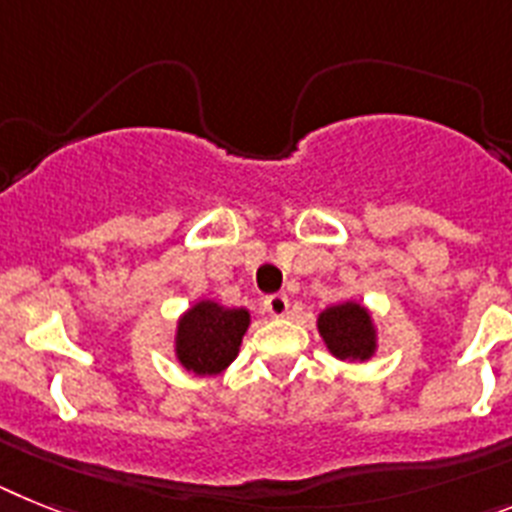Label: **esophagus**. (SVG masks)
<instances>
[{
	"instance_id": "obj_1",
	"label": "esophagus",
	"mask_w": 512,
	"mask_h": 512,
	"mask_svg": "<svg viewBox=\"0 0 512 512\" xmlns=\"http://www.w3.org/2000/svg\"><path fill=\"white\" fill-rule=\"evenodd\" d=\"M262 309L268 311L270 317H286L288 296H283V293H270V296H265V301H262Z\"/></svg>"
}]
</instances>
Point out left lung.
Here are the masks:
<instances>
[{
	"label": "left lung",
	"instance_id": "1",
	"mask_svg": "<svg viewBox=\"0 0 512 512\" xmlns=\"http://www.w3.org/2000/svg\"><path fill=\"white\" fill-rule=\"evenodd\" d=\"M319 335L324 337L327 348L340 361H348V358L366 361L376 348L371 317L363 306L353 304V301L324 309L319 314Z\"/></svg>",
	"mask_w": 512,
	"mask_h": 512
}]
</instances>
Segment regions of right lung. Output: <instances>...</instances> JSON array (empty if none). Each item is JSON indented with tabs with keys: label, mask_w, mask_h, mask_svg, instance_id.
<instances>
[{
	"label": "right lung",
	"mask_w": 512,
	"mask_h": 512,
	"mask_svg": "<svg viewBox=\"0 0 512 512\" xmlns=\"http://www.w3.org/2000/svg\"><path fill=\"white\" fill-rule=\"evenodd\" d=\"M247 327V309H224L213 301H201L180 319L177 358L195 373L224 371L237 358Z\"/></svg>",
	"instance_id": "obj_1"
}]
</instances>
